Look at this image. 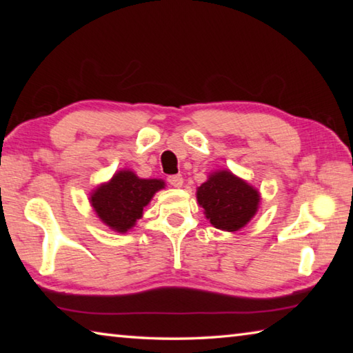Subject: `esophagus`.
Listing matches in <instances>:
<instances>
[{"label":"esophagus","instance_id":"1","mask_svg":"<svg viewBox=\"0 0 353 353\" xmlns=\"http://www.w3.org/2000/svg\"><path fill=\"white\" fill-rule=\"evenodd\" d=\"M168 182L174 188H179V187H182L183 177H182V174H172V176H168Z\"/></svg>","mask_w":353,"mask_h":353}]
</instances>
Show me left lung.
I'll return each instance as SVG.
<instances>
[{
  "label": "left lung",
  "instance_id": "left-lung-1",
  "mask_svg": "<svg viewBox=\"0 0 353 353\" xmlns=\"http://www.w3.org/2000/svg\"><path fill=\"white\" fill-rule=\"evenodd\" d=\"M198 202L216 229L235 232L256 213L260 194L232 172L218 171L198 188Z\"/></svg>",
  "mask_w": 353,
  "mask_h": 353
}]
</instances>
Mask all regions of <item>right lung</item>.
Segmentation results:
<instances>
[{
	"label": "right lung",
	"mask_w": 353,
	"mask_h": 353,
	"mask_svg": "<svg viewBox=\"0 0 353 353\" xmlns=\"http://www.w3.org/2000/svg\"><path fill=\"white\" fill-rule=\"evenodd\" d=\"M163 185L157 179H139L132 171H119L109 183L94 190L90 202L104 224L124 234L141 218L143 207Z\"/></svg>",
	"instance_id": "1"
}]
</instances>
